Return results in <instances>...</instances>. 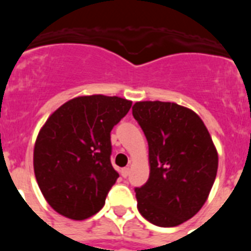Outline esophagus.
<instances>
[{
	"label": "esophagus",
	"instance_id": "34e87169",
	"mask_svg": "<svg viewBox=\"0 0 251 251\" xmlns=\"http://www.w3.org/2000/svg\"><path fill=\"white\" fill-rule=\"evenodd\" d=\"M121 175H122V177H124V178H126V177H128V175H129V168H128V167L122 168Z\"/></svg>",
	"mask_w": 251,
	"mask_h": 251
}]
</instances>
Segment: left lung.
<instances>
[{
  "instance_id": "8db88e82",
  "label": "left lung",
  "mask_w": 251,
  "mask_h": 251,
  "mask_svg": "<svg viewBox=\"0 0 251 251\" xmlns=\"http://www.w3.org/2000/svg\"><path fill=\"white\" fill-rule=\"evenodd\" d=\"M132 112L150 150V178L134 188L138 211L153 225H179L202 207L216 178L211 136L196 113L176 103L138 101Z\"/></svg>"
}]
</instances>
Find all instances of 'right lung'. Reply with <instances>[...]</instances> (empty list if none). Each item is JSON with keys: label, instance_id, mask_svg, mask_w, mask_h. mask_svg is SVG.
I'll return each mask as SVG.
<instances>
[{"label": "right lung", "instance_id": "right-lung-1", "mask_svg": "<svg viewBox=\"0 0 251 251\" xmlns=\"http://www.w3.org/2000/svg\"><path fill=\"white\" fill-rule=\"evenodd\" d=\"M130 106L132 101L119 97H79L44 124L35 143V177L60 215L84 220L104 206L119 177L110 162V132Z\"/></svg>", "mask_w": 251, "mask_h": 251}]
</instances>
